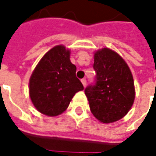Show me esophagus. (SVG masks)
I'll use <instances>...</instances> for the list:
<instances>
[{
    "label": "esophagus",
    "instance_id": "34e87169",
    "mask_svg": "<svg viewBox=\"0 0 156 156\" xmlns=\"http://www.w3.org/2000/svg\"><path fill=\"white\" fill-rule=\"evenodd\" d=\"M81 82H82V83H83V87H86V85H87V80L83 78V79H82Z\"/></svg>",
    "mask_w": 156,
    "mask_h": 156
}]
</instances>
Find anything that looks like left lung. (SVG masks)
I'll use <instances>...</instances> for the list:
<instances>
[{
	"mask_svg": "<svg viewBox=\"0 0 156 156\" xmlns=\"http://www.w3.org/2000/svg\"><path fill=\"white\" fill-rule=\"evenodd\" d=\"M95 83L85 88L92 114L102 123L120 119L134 104L133 76L127 63L117 52L103 48L94 53Z\"/></svg>",
	"mask_w": 156,
	"mask_h": 156,
	"instance_id": "8db88e82",
	"label": "left lung"
}]
</instances>
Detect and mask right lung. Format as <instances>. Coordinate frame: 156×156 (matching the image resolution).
Instances as JSON below:
<instances>
[{"mask_svg": "<svg viewBox=\"0 0 156 156\" xmlns=\"http://www.w3.org/2000/svg\"><path fill=\"white\" fill-rule=\"evenodd\" d=\"M76 70L70 61V51L62 45L42 57L29 81L30 98L40 113L57 116L67 109L75 94L83 89Z\"/></svg>", "mask_w": 156, "mask_h": 156, "instance_id": "right-lung-1", "label": "right lung"}]
</instances>
